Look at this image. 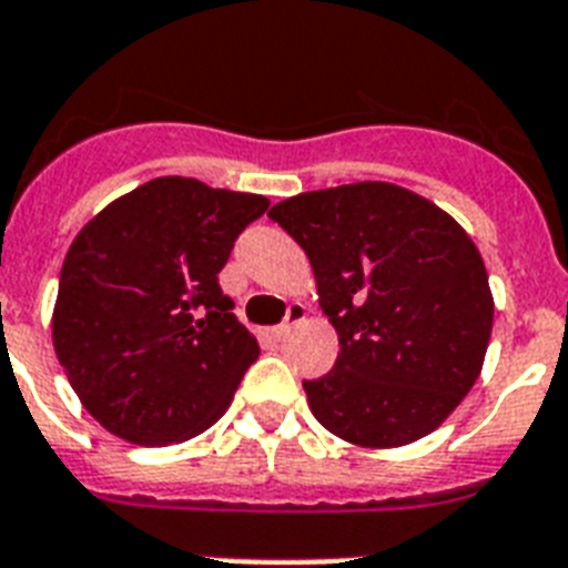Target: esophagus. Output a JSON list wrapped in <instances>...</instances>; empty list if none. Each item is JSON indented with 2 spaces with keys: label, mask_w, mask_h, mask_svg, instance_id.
Segmentation results:
<instances>
[{
  "label": "esophagus",
  "mask_w": 568,
  "mask_h": 568,
  "mask_svg": "<svg viewBox=\"0 0 568 568\" xmlns=\"http://www.w3.org/2000/svg\"><path fill=\"white\" fill-rule=\"evenodd\" d=\"M303 317H306V308L300 306V303H292V306H288V314H285V321L280 323V326H274V335L285 337L300 321H303Z\"/></svg>",
  "instance_id": "1"
}]
</instances>
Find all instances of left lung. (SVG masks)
<instances>
[{
    "label": "left lung",
    "mask_w": 568,
    "mask_h": 568,
    "mask_svg": "<svg viewBox=\"0 0 568 568\" xmlns=\"http://www.w3.org/2000/svg\"><path fill=\"white\" fill-rule=\"evenodd\" d=\"M312 262L335 369L303 381L328 433L402 447L445 422L483 373L488 271L454 216L387 181L314 190L268 213Z\"/></svg>",
    "instance_id": "left-lung-1"
}]
</instances>
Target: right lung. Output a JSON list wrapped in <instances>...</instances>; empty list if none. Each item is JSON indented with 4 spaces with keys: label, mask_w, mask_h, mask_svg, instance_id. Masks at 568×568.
Segmentation results:
<instances>
[{
    "label": "right lung",
    "mask_w": 568,
    "mask_h": 568,
    "mask_svg": "<svg viewBox=\"0 0 568 568\" xmlns=\"http://www.w3.org/2000/svg\"><path fill=\"white\" fill-rule=\"evenodd\" d=\"M268 204L164 175L74 236L51 337L71 389L109 433L175 445L225 416L260 343L231 312L219 271Z\"/></svg>",
    "instance_id": "obj_1"
}]
</instances>
